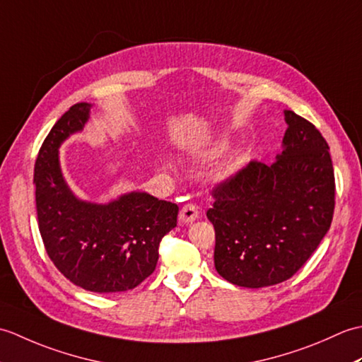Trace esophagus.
<instances>
[{"label": "esophagus", "mask_w": 362, "mask_h": 362, "mask_svg": "<svg viewBox=\"0 0 362 362\" xmlns=\"http://www.w3.org/2000/svg\"><path fill=\"white\" fill-rule=\"evenodd\" d=\"M199 216V209L196 204H187L179 213V222L183 226H188L191 222H194Z\"/></svg>", "instance_id": "obj_1"}]
</instances>
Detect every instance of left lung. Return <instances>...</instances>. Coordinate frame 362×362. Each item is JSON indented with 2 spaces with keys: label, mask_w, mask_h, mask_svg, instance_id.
Wrapping results in <instances>:
<instances>
[{
  "label": "left lung",
  "mask_w": 362,
  "mask_h": 362,
  "mask_svg": "<svg viewBox=\"0 0 362 362\" xmlns=\"http://www.w3.org/2000/svg\"><path fill=\"white\" fill-rule=\"evenodd\" d=\"M272 165L250 160L213 188L214 267L227 281L264 288L291 279L324 240L334 213V169L316 126L284 110Z\"/></svg>",
  "instance_id": "1"
}]
</instances>
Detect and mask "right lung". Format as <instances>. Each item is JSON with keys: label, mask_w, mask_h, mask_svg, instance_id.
Wrapping results in <instances>:
<instances>
[{"label": "right lung", "mask_w": 362, "mask_h": 362, "mask_svg": "<svg viewBox=\"0 0 362 362\" xmlns=\"http://www.w3.org/2000/svg\"><path fill=\"white\" fill-rule=\"evenodd\" d=\"M90 107H70L45 138L34 168L35 206L54 266L76 286L107 294L134 289L156 271L160 241L177 226L179 206L146 193L107 205L71 193L60 171L59 146L86 126Z\"/></svg>", "instance_id": "right-lung-1"}]
</instances>
